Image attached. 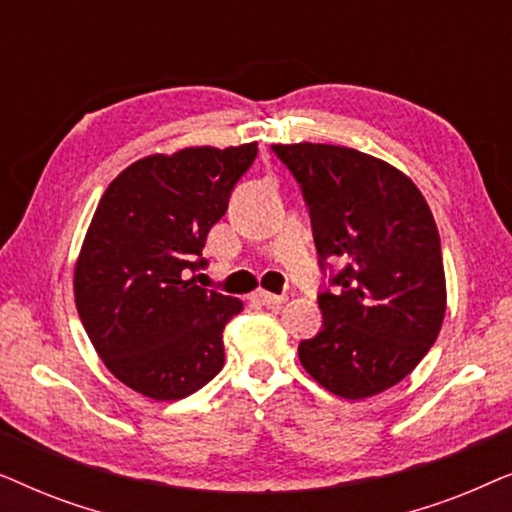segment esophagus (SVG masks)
Instances as JSON below:
<instances>
[{"mask_svg":"<svg viewBox=\"0 0 512 512\" xmlns=\"http://www.w3.org/2000/svg\"><path fill=\"white\" fill-rule=\"evenodd\" d=\"M254 300H258L261 305H282L286 296H277V293H268V291H256L254 293Z\"/></svg>","mask_w":512,"mask_h":512,"instance_id":"obj_1","label":"esophagus"}]
</instances>
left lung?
I'll list each match as a JSON object with an SVG mask.
<instances>
[{"label": "left lung", "instance_id": "left-lung-1", "mask_svg": "<svg viewBox=\"0 0 512 512\" xmlns=\"http://www.w3.org/2000/svg\"><path fill=\"white\" fill-rule=\"evenodd\" d=\"M272 151L298 181L324 275V324L298 345L300 363L335 396L380 394L415 370L443 326V251L431 209L403 172L368 153L310 142Z\"/></svg>", "mask_w": 512, "mask_h": 512}]
</instances>
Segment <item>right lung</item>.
Returning a JSON list of instances; mask_svg holds the SVG:
<instances>
[{"label": "right lung", "instance_id": "1", "mask_svg": "<svg viewBox=\"0 0 512 512\" xmlns=\"http://www.w3.org/2000/svg\"><path fill=\"white\" fill-rule=\"evenodd\" d=\"M256 144L149 156L111 181L74 272L81 324L111 373L153 401L205 387L226 361L223 328L242 303L195 284Z\"/></svg>", "mask_w": 512, "mask_h": 512}]
</instances>
